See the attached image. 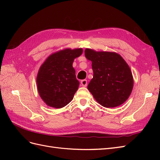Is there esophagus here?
<instances>
[{
    "instance_id": "1",
    "label": "esophagus",
    "mask_w": 160,
    "mask_h": 160,
    "mask_svg": "<svg viewBox=\"0 0 160 160\" xmlns=\"http://www.w3.org/2000/svg\"><path fill=\"white\" fill-rule=\"evenodd\" d=\"M81 85H82V86L86 87L87 85H88V81H87L86 79L81 80Z\"/></svg>"
}]
</instances>
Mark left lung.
Segmentation results:
<instances>
[{"label": "left lung", "instance_id": "1", "mask_svg": "<svg viewBox=\"0 0 160 160\" xmlns=\"http://www.w3.org/2000/svg\"><path fill=\"white\" fill-rule=\"evenodd\" d=\"M92 62L93 79L88 86L95 99L105 108H115L129 97L133 87L132 72L122 57L115 52L85 50Z\"/></svg>", "mask_w": 160, "mask_h": 160}]
</instances>
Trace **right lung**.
I'll list each match as a JSON object with an SVG mask.
<instances>
[{"label":"right lung","mask_w":160,"mask_h":160,"mask_svg":"<svg viewBox=\"0 0 160 160\" xmlns=\"http://www.w3.org/2000/svg\"><path fill=\"white\" fill-rule=\"evenodd\" d=\"M82 52L81 48L57 51L48 57L41 66L37 77V89L48 106L62 108L73 99L79 82L72 62Z\"/></svg>","instance_id":"1"}]
</instances>
